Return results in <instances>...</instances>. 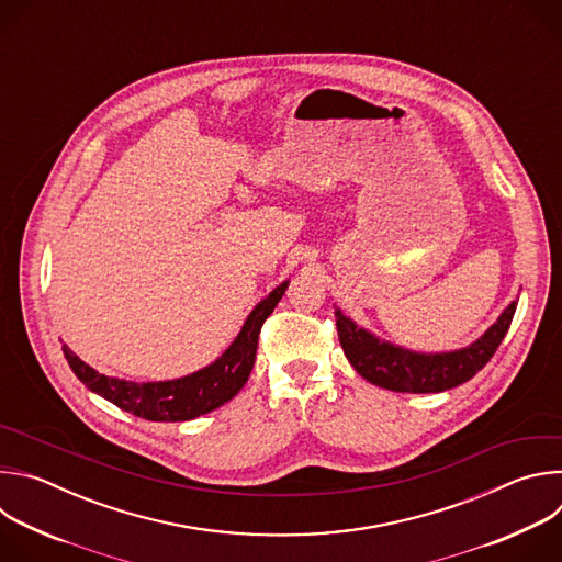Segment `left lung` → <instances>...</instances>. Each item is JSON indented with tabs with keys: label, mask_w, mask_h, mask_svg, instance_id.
Here are the masks:
<instances>
[{
	"label": "left lung",
	"mask_w": 562,
	"mask_h": 562,
	"mask_svg": "<svg viewBox=\"0 0 562 562\" xmlns=\"http://www.w3.org/2000/svg\"><path fill=\"white\" fill-rule=\"evenodd\" d=\"M518 300H514L496 323L471 345L453 351L423 353L397 347L358 327L336 306L338 338L351 367L371 384L400 393H440L471 380L483 369L507 336Z\"/></svg>",
	"instance_id": "8db88e82"
}]
</instances>
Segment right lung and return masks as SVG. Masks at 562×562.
<instances>
[{"instance_id": "right-lung-1", "label": "right lung", "mask_w": 562, "mask_h": 562, "mask_svg": "<svg viewBox=\"0 0 562 562\" xmlns=\"http://www.w3.org/2000/svg\"><path fill=\"white\" fill-rule=\"evenodd\" d=\"M286 286L289 280L278 284L265 300L256 304V308L247 315L243 329L215 362L176 380L133 382L113 378L79 360V356H75L66 345H61V351L72 373L115 407L153 423L193 420L222 407L245 386L256 362L260 329L265 319L273 313L276 304L282 300Z\"/></svg>"}]
</instances>
